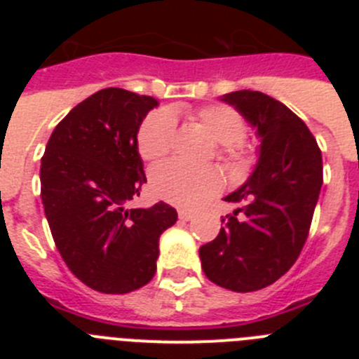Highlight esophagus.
Segmentation results:
<instances>
[{"mask_svg": "<svg viewBox=\"0 0 359 359\" xmlns=\"http://www.w3.org/2000/svg\"><path fill=\"white\" fill-rule=\"evenodd\" d=\"M177 215H180V219H182V221H190V219L194 217V214L189 210H180L177 212Z\"/></svg>", "mask_w": 359, "mask_h": 359, "instance_id": "esophagus-1", "label": "esophagus"}]
</instances>
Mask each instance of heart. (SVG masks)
Instances as JSON below:
<instances>
[{
    "instance_id": "obj_1",
    "label": "heart",
    "mask_w": 359,
    "mask_h": 359,
    "mask_svg": "<svg viewBox=\"0 0 359 359\" xmlns=\"http://www.w3.org/2000/svg\"><path fill=\"white\" fill-rule=\"evenodd\" d=\"M194 118L210 133L223 152L237 163L248 160L244 147L246 122L236 109L228 106H207L194 113ZM177 136V123L169 111H154L138 131V151L147 161H160L169 156ZM154 196L177 207L194 208L221 189V174L214 167H192L182 161L158 165L151 174Z\"/></svg>"
}]
</instances>
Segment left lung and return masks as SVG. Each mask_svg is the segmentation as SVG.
<instances>
[{"mask_svg":"<svg viewBox=\"0 0 359 359\" xmlns=\"http://www.w3.org/2000/svg\"><path fill=\"white\" fill-rule=\"evenodd\" d=\"M221 100L239 111L261 145L252 176L224 198L239 208L199 259L214 284L248 293L278 280L302 252L323 183L322 152L306 123L269 95L241 90Z\"/></svg>","mask_w":359,"mask_h":359,"instance_id":"8db88e82","label":"left lung"}]
</instances>
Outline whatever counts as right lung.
I'll use <instances>...</instances> for the list:
<instances>
[{"label": "right lung", "instance_id": "add662e5", "mask_svg": "<svg viewBox=\"0 0 359 359\" xmlns=\"http://www.w3.org/2000/svg\"><path fill=\"white\" fill-rule=\"evenodd\" d=\"M158 100L106 88L57 123L41 158V199L62 261L86 286L123 294L156 273L158 241L177 212L128 208L147 182L138 131Z\"/></svg>", "mask_w": 359, "mask_h": 359}]
</instances>
